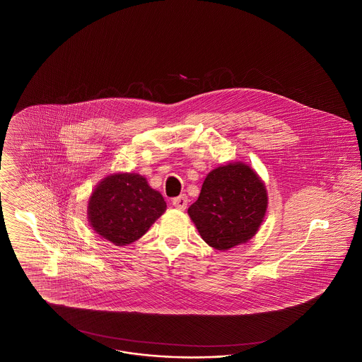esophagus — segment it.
<instances>
[{"label":"esophagus","mask_w":362,"mask_h":362,"mask_svg":"<svg viewBox=\"0 0 362 362\" xmlns=\"http://www.w3.org/2000/svg\"><path fill=\"white\" fill-rule=\"evenodd\" d=\"M173 204L176 209L179 211H185L187 209V204H188V197L186 195H180V197H175L173 200Z\"/></svg>","instance_id":"34e87169"}]
</instances>
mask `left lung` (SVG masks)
Masks as SVG:
<instances>
[{
    "mask_svg": "<svg viewBox=\"0 0 362 362\" xmlns=\"http://www.w3.org/2000/svg\"><path fill=\"white\" fill-rule=\"evenodd\" d=\"M268 194L251 165H219L206 176L188 215L202 239L218 251H228L252 239L263 223Z\"/></svg>",
    "mask_w": 362,
    "mask_h": 362,
    "instance_id": "obj_1",
    "label": "left lung"
}]
</instances>
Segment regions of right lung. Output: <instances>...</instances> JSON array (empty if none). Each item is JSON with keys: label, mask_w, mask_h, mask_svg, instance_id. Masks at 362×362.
<instances>
[{"label": "right lung", "mask_w": 362, "mask_h": 362, "mask_svg": "<svg viewBox=\"0 0 362 362\" xmlns=\"http://www.w3.org/2000/svg\"><path fill=\"white\" fill-rule=\"evenodd\" d=\"M167 204L162 194L139 174L115 173L103 177L88 202V220L95 233L114 245L141 239Z\"/></svg>", "instance_id": "1"}]
</instances>
